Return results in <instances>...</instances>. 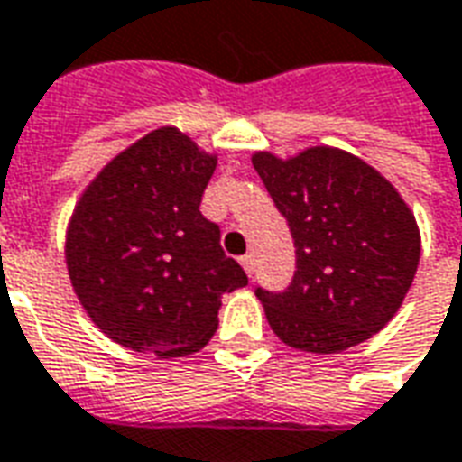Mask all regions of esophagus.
Masks as SVG:
<instances>
[{
    "instance_id": "obj_1",
    "label": "esophagus",
    "mask_w": 462,
    "mask_h": 462,
    "mask_svg": "<svg viewBox=\"0 0 462 462\" xmlns=\"http://www.w3.org/2000/svg\"><path fill=\"white\" fill-rule=\"evenodd\" d=\"M240 263H242V267H245V273H247V275H254V254H242Z\"/></svg>"
}]
</instances>
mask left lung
I'll list each match as a JSON object with an SVG mask.
<instances>
[{"mask_svg": "<svg viewBox=\"0 0 462 462\" xmlns=\"http://www.w3.org/2000/svg\"><path fill=\"white\" fill-rule=\"evenodd\" d=\"M295 242L280 292L254 287L275 335L308 353H340L383 330L420 260V232L395 187L353 154L312 147L253 157Z\"/></svg>", "mask_w": 462, "mask_h": 462, "instance_id": "1", "label": "left lung"}]
</instances>
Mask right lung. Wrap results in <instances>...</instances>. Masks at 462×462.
I'll return each instance as SVG.
<instances>
[{
	"label": "right lung",
	"instance_id": "obj_1",
	"mask_svg": "<svg viewBox=\"0 0 462 462\" xmlns=\"http://www.w3.org/2000/svg\"><path fill=\"white\" fill-rule=\"evenodd\" d=\"M215 164L162 127L117 154L74 208V292L97 328L134 353H198L217 330L222 295L247 285L220 225L199 212Z\"/></svg>",
	"mask_w": 462,
	"mask_h": 462
}]
</instances>
